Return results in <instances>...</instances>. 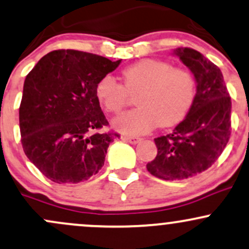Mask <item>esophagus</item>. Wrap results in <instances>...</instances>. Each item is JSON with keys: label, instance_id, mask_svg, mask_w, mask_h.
<instances>
[{"label": "esophagus", "instance_id": "1", "mask_svg": "<svg viewBox=\"0 0 249 249\" xmlns=\"http://www.w3.org/2000/svg\"><path fill=\"white\" fill-rule=\"evenodd\" d=\"M123 139H124L125 142H129L131 144H137L138 142L141 141V138L139 137H132V136H124Z\"/></svg>", "mask_w": 249, "mask_h": 249}]
</instances>
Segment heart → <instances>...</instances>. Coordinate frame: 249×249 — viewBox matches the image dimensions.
<instances>
[{
	"instance_id": "heart-1",
	"label": "heart",
	"mask_w": 249,
	"mask_h": 249,
	"mask_svg": "<svg viewBox=\"0 0 249 249\" xmlns=\"http://www.w3.org/2000/svg\"><path fill=\"white\" fill-rule=\"evenodd\" d=\"M123 84L113 75L102 76L95 85V95L105 110L118 114L129 102V93L138 92L137 108L114 119L119 132L138 136L160 125L170 127L187 117L197 93L193 73L174 68L169 62L144 59L122 71Z\"/></svg>"
}]
</instances>
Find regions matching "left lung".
<instances>
[{"mask_svg": "<svg viewBox=\"0 0 249 249\" xmlns=\"http://www.w3.org/2000/svg\"><path fill=\"white\" fill-rule=\"evenodd\" d=\"M175 54L193 72L197 93L184 120L171 133L155 138L157 156L146 169L165 181L206 171L218 160L231 133V99L220 68L193 48L178 47Z\"/></svg>", "mask_w": 249, "mask_h": 249, "instance_id": "1", "label": "left lung"}]
</instances>
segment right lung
<instances>
[{
  "label": "right lung",
  "instance_id": "add662e5",
  "mask_svg": "<svg viewBox=\"0 0 249 249\" xmlns=\"http://www.w3.org/2000/svg\"><path fill=\"white\" fill-rule=\"evenodd\" d=\"M120 60L74 51L49 52L26 76L18 108L21 143L28 160L51 181H87L102 169L117 132L95 95L97 81Z\"/></svg>",
  "mask_w": 249,
  "mask_h": 249
}]
</instances>
